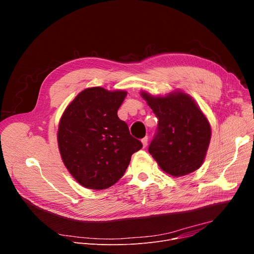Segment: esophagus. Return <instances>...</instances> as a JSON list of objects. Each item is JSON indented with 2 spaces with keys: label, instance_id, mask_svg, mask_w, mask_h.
Wrapping results in <instances>:
<instances>
[{
  "label": "esophagus",
  "instance_id": "1",
  "mask_svg": "<svg viewBox=\"0 0 254 254\" xmlns=\"http://www.w3.org/2000/svg\"><path fill=\"white\" fill-rule=\"evenodd\" d=\"M141 142H142V147L146 148L148 146V136H144L143 138H141Z\"/></svg>",
  "mask_w": 254,
  "mask_h": 254
}]
</instances>
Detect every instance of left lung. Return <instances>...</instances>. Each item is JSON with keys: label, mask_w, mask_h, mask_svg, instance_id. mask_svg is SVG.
<instances>
[{"label": "left lung", "mask_w": 254, "mask_h": 254, "mask_svg": "<svg viewBox=\"0 0 254 254\" xmlns=\"http://www.w3.org/2000/svg\"><path fill=\"white\" fill-rule=\"evenodd\" d=\"M141 96L159 120L149 153L166 173L180 177L199 169L211 138V127L195 101L186 93Z\"/></svg>", "instance_id": "obj_1"}]
</instances>
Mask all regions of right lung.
<instances>
[{
  "label": "right lung",
  "instance_id": "obj_1",
  "mask_svg": "<svg viewBox=\"0 0 254 254\" xmlns=\"http://www.w3.org/2000/svg\"><path fill=\"white\" fill-rule=\"evenodd\" d=\"M126 96V91L87 88L60 120L57 138L63 163L83 187L110 188L126 173L131 155L142 148L118 117Z\"/></svg>",
  "mask_w": 254,
  "mask_h": 254
}]
</instances>
